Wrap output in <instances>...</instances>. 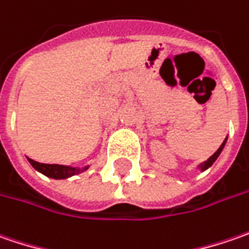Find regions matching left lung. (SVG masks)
<instances>
[{"instance_id":"8db88e82","label":"left lung","mask_w":249,"mask_h":249,"mask_svg":"<svg viewBox=\"0 0 249 249\" xmlns=\"http://www.w3.org/2000/svg\"><path fill=\"white\" fill-rule=\"evenodd\" d=\"M226 142H227V138H226V139L223 141V143L220 145V147H219V149H217V150H216V152H214V153H213V155H212V156L209 157V159H208L206 161L200 163L199 166H198L196 168H198V170H200V171H205V170H208L209 167H212V164H213V163H214V161L217 160V157L220 156L222 150L224 149V145H226Z\"/></svg>"}]
</instances>
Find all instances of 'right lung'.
<instances>
[{"label": "right lung", "instance_id": "add662e5", "mask_svg": "<svg viewBox=\"0 0 249 249\" xmlns=\"http://www.w3.org/2000/svg\"><path fill=\"white\" fill-rule=\"evenodd\" d=\"M27 160L32 164V167L37 170L38 173H41V174L54 179L70 178L72 176L81 174V173L86 171L89 168V166H86V167H71V166H62V164H44V163L35 161V160H32L29 157H27Z\"/></svg>", "mask_w": 249, "mask_h": 249}]
</instances>
